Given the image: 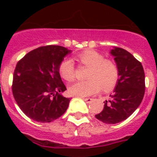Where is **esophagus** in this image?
<instances>
[{"mask_svg":"<svg viewBox=\"0 0 157 157\" xmlns=\"http://www.w3.org/2000/svg\"><path fill=\"white\" fill-rule=\"evenodd\" d=\"M83 100L86 101V103H90L91 101L93 100V98H83Z\"/></svg>","mask_w":157,"mask_h":157,"instance_id":"obj_1","label":"esophagus"}]
</instances>
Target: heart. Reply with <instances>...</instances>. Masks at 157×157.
<instances>
[{
    "instance_id": "b5f03b06",
    "label": "heart",
    "mask_w": 157,
    "mask_h": 157,
    "mask_svg": "<svg viewBox=\"0 0 157 157\" xmlns=\"http://www.w3.org/2000/svg\"><path fill=\"white\" fill-rule=\"evenodd\" d=\"M80 63L88 67L86 81H78L69 86V93L75 96L86 97L98 93L101 88L105 92L110 91L117 86L119 79V68L114 62L105 59L100 53L87 50L77 55ZM59 71L62 78L67 81H73L76 68L73 61L66 59L61 62Z\"/></svg>"
}]
</instances>
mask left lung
Returning a JSON list of instances; mask_svg holds the SVG:
<instances>
[{
  "label": "left lung",
  "instance_id": "obj_1",
  "mask_svg": "<svg viewBox=\"0 0 157 157\" xmlns=\"http://www.w3.org/2000/svg\"><path fill=\"white\" fill-rule=\"evenodd\" d=\"M110 53L119 68V79L114 93L95 117L106 124H117L130 117L142 103L145 74L141 63L127 50L115 47Z\"/></svg>",
  "mask_w": 157,
  "mask_h": 157
}]
</instances>
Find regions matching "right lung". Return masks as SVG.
Instances as JSON below:
<instances>
[{"mask_svg": "<svg viewBox=\"0 0 157 157\" xmlns=\"http://www.w3.org/2000/svg\"><path fill=\"white\" fill-rule=\"evenodd\" d=\"M71 53L60 45H46L28 52L18 62L12 92L24 114L37 122H51L66 112L70 98L62 95L67 88L59 67Z\"/></svg>", "mask_w": 157, "mask_h": 157, "instance_id": "1", "label": "right lung"}]
</instances>
